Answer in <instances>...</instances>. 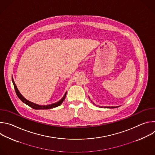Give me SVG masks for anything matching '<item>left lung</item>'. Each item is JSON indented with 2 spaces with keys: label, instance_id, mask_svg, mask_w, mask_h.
I'll use <instances>...</instances> for the list:
<instances>
[{
  "label": "left lung",
  "instance_id": "obj_1",
  "mask_svg": "<svg viewBox=\"0 0 155 155\" xmlns=\"http://www.w3.org/2000/svg\"><path fill=\"white\" fill-rule=\"evenodd\" d=\"M89 99H90V97H89ZM93 104H94L93 103ZM118 107H120V106H116V107H104V108H117Z\"/></svg>",
  "mask_w": 155,
  "mask_h": 155
}]
</instances>
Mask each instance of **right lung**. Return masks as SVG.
<instances>
[{
    "label": "right lung",
    "instance_id": "1",
    "mask_svg": "<svg viewBox=\"0 0 155 155\" xmlns=\"http://www.w3.org/2000/svg\"><path fill=\"white\" fill-rule=\"evenodd\" d=\"M12 82H13V84L14 85V88H15V92L16 93V95L18 96V97L19 98V99L24 102L25 104H26V105H29V107H32V108L34 109H35V110H40V109H50V108H55L59 105H60L62 102L64 101V100L65 99V96H66V94H67V92H66L65 93V94L64 95L63 97L58 102H56V103H54V104H50V105H38V104H34L32 102H30L29 101L26 99L23 96L21 95V94L19 93V91H18V88L15 84V83L13 80V78H12Z\"/></svg>",
    "mask_w": 155,
    "mask_h": 155
}]
</instances>
